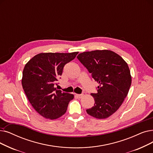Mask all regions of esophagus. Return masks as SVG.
<instances>
[{"instance_id": "1", "label": "esophagus", "mask_w": 153, "mask_h": 153, "mask_svg": "<svg viewBox=\"0 0 153 153\" xmlns=\"http://www.w3.org/2000/svg\"><path fill=\"white\" fill-rule=\"evenodd\" d=\"M76 96L77 97H79V98H81L83 95H82V94H76Z\"/></svg>"}]
</instances>
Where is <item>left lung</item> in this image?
Returning a JSON list of instances; mask_svg holds the SVG:
<instances>
[{
	"instance_id": "obj_1",
	"label": "left lung",
	"mask_w": 153,
	"mask_h": 153,
	"mask_svg": "<svg viewBox=\"0 0 153 153\" xmlns=\"http://www.w3.org/2000/svg\"><path fill=\"white\" fill-rule=\"evenodd\" d=\"M77 58L99 85L97 92L91 93L93 107L86 112L97 119L109 117L119 108L131 85L128 64L113 51L96 50L84 52Z\"/></svg>"
}]
</instances>
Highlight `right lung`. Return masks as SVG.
<instances>
[{"instance_id": "obj_1", "label": "right lung", "mask_w": 153, "mask_h": 153, "mask_svg": "<svg viewBox=\"0 0 153 153\" xmlns=\"http://www.w3.org/2000/svg\"><path fill=\"white\" fill-rule=\"evenodd\" d=\"M78 52L41 53L25 64L22 85L32 107L46 119H56L64 115L74 95L54 87L64 65L74 59Z\"/></svg>"}]
</instances>
